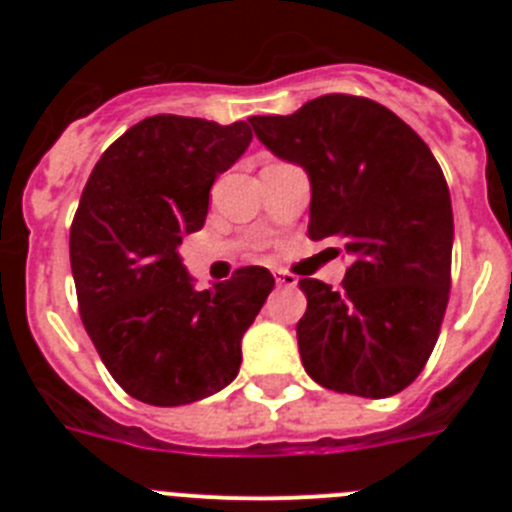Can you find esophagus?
Wrapping results in <instances>:
<instances>
[{
	"label": "esophagus",
	"instance_id": "1",
	"mask_svg": "<svg viewBox=\"0 0 512 512\" xmlns=\"http://www.w3.org/2000/svg\"><path fill=\"white\" fill-rule=\"evenodd\" d=\"M274 279H277V287H295L297 277L295 274H289V271L274 269Z\"/></svg>",
	"mask_w": 512,
	"mask_h": 512
}]
</instances>
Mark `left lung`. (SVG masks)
I'll list each match as a JSON object with an SVG mask.
<instances>
[{
    "label": "left lung",
    "mask_w": 512,
    "mask_h": 512,
    "mask_svg": "<svg viewBox=\"0 0 512 512\" xmlns=\"http://www.w3.org/2000/svg\"><path fill=\"white\" fill-rule=\"evenodd\" d=\"M251 125L310 176L307 235L341 241L351 259L341 289L300 282L305 372L333 392L397 395L423 372L449 305L454 212L441 166L408 122L366 97L325 94Z\"/></svg>",
    "instance_id": "8db88e82"
}]
</instances>
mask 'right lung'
<instances>
[{"label": "right lung", "mask_w": 512, "mask_h": 512, "mask_svg": "<svg viewBox=\"0 0 512 512\" xmlns=\"http://www.w3.org/2000/svg\"><path fill=\"white\" fill-rule=\"evenodd\" d=\"M251 138L246 122L146 117L102 153L81 192L69 241L81 320L107 372L135 400L189 405L241 369L243 333L274 277L243 266L197 292L179 246L205 225L210 187Z\"/></svg>", "instance_id": "add662e5"}]
</instances>
